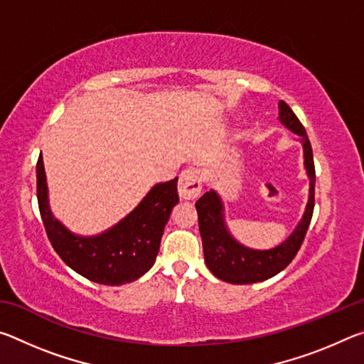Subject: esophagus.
<instances>
[{
  "label": "esophagus",
  "mask_w": 364,
  "mask_h": 364,
  "mask_svg": "<svg viewBox=\"0 0 364 364\" xmlns=\"http://www.w3.org/2000/svg\"><path fill=\"white\" fill-rule=\"evenodd\" d=\"M202 191V175L199 170L186 168L180 175V183H178V193L183 199H196Z\"/></svg>",
  "instance_id": "1"
}]
</instances>
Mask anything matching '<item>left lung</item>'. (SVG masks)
I'll use <instances>...</instances> for the list:
<instances>
[{"instance_id": "1", "label": "left lung", "mask_w": 364, "mask_h": 364, "mask_svg": "<svg viewBox=\"0 0 364 364\" xmlns=\"http://www.w3.org/2000/svg\"><path fill=\"white\" fill-rule=\"evenodd\" d=\"M279 122L287 130L299 134L301 147H304V165L310 180V193L301 220L284 242L273 249L258 250L245 247L228 230L225 220V207L217 191L208 193L196 202L197 215H199V231L204 247V258L207 268L218 279L230 284H252L269 279L281 273L297 255L301 242L313 217L315 208V164H313V151L310 139L297 115L284 101H279Z\"/></svg>"}]
</instances>
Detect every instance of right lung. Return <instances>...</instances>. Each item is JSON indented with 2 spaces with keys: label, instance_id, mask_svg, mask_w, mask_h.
Instances as JSON below:
<instances>
[{
  "label": "right lung",
  "instance_id": "right-lung-1",
  "mask_svg": "<svg viewBox=\"0 0 364 364\" xmlns=\"http://www.w3.org/2000/svg\"><path fill=\"white\" fill-rule=\"evenodd\" d=\"M176 183L178 178L154 184L143 200L119 223L95 236H80L53 215L43 156L36 162L38 207L54 250L73 271L104 286L133 282L152 268L165 225L180 200Z\"/></svg>",
  "mask_w": 364,
  "mask_h": 364
}]
</instances>
